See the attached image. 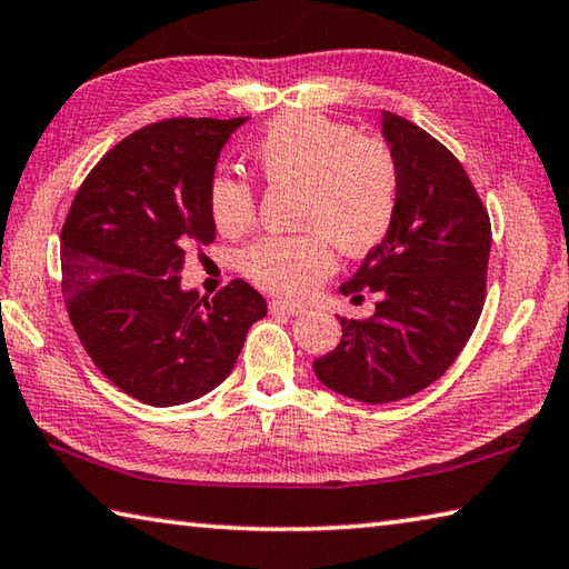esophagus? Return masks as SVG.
I'll list each match as a JSON object with an SVG mask.
<instances>
[{
  "label": "esophagus",
  "instance_id": "esophagus-1",
  "mask_svg": "<svg viewBox=\"0 0 569 569\" xmlns=\"http://www.w3.org/2000/svg\"><path fill=\"white\" fill-rule=\"evenodd\" d=\"M271 311L273 313H286V316H301L306 308L301 303H291V301H271Z\"/></svg>",
  "mask_w": 569,
  "mask_h": 569
}]
</instances>
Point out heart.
I'll use <instances>...</instances> for the list:
<instances>
[{
	"label": "heart",
	"instance_id": "heart-1",
	"mask_svg": "<svg viewBox=\"0 0 569 569\" xmlns=\"http://www.w3.org/2000/svg\"><path fill=\"white\" fill-rule=\"evenodd\" d=\"M253 160L268 182L301 186L298 236H263L240 253V271L263 291L306 296L333 271L339 246L361 256L387 238L399 206V166L391 148L349 122L321 112L276 118L253 146ZM208 210L223 236H240L256 218L248 182L216 176Z\"/></svg>",
	"mask_w": 569,
	"mask_h": 569
}]
</instances>
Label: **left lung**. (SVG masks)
I'll return each instance as SVG.
<instances>
[{
    "instance_id": "1",
    "label": "left lung",
    "mask_w": 569,
    "mask_h": 569,
    "mask_svg": "<svg viewBox=\"0 0 569 569\" xmlns=\"http://www.w3.org/2000/svg\"><path fill=\"white\" fill-rule=\"evenodd\" d=\"M383 138L399 166L397 216L341 286L381 301L371 319H341V343L313 361L321 383L366 403L407 399L455 363L485 306L492 248L489 213L455 152L387 110Z\"/></svg>"
}]
</instances>
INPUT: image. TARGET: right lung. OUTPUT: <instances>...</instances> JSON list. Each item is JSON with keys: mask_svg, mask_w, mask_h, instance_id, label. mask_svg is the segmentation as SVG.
Wrapping results in <instances>:
<instances>
[{"mask_svg": "<svg viewBox=\"0 0 569 569\" xmlns=\"http://www.w3.org/2000/svg\"><path fill=\"white\" fill-rule=\"evenodd\" d=\"M246 118H170L104 152L62 226L67 316L92 363L150 407L223 383L263 296L230 281L213 298L180 288L188 248L213 243L208 186Z\"/></svg>", "mask_w": 569, "mask_h": 569, "instance_id": "right-lung-1", "label": "right lung"}]
</instances>
